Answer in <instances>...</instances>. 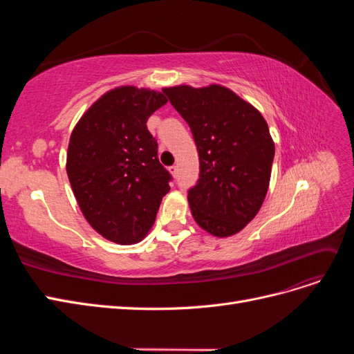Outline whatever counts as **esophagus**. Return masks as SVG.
Returning <instances> with one entry per match:
<instances>
[{"mask_svg": "<svg viewBox=\"0 0 354 354\" xmlns=\"http://www.w3.org/2000/svg\"><path fill=\"white\" fill-rule=\"evenodd\" d=\"M168 171L171 173V176H173V177H177V174H178V167H177V165H173V167H169V168H168Z\"/></svg>", "mask_w": 354, "mask_h": 354, "instance_id": "34e87169", "label": "esophagus"}]
</instances>
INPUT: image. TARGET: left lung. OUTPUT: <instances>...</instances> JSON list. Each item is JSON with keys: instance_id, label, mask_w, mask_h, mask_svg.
Here are the masks:
<instances>
[{"instance_id": "obj_1", "label": "left lung", "mask_w": 354, "mask_h": 354, "mask_svg": "<svg viewBox=\"0 0 354 354\" xmlns=\"http://www.w3.org/2000/svg\"><path fill=\"white\" fill-rule=\"evenodd\" d=\"M162 91L189 124L199 153V180L189 190L190 212L212 236L241 232L260 211L270 183L274 142L263 115L218 84Z\"/></svg>"}]
</instances>
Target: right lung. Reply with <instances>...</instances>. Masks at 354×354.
<instances>
[{
    "mask_svg": "<svg viewBox=\"0 0 354 354\" xmlns=\"http://www.w3.org/2000/svg\"><path fill=\"white\" fill-rule=\"evenodd\" d=\"M164 93L121 85L104 93L72 130L66 171L80 209L104 239L140 242L152 229L171 176L158 159L147 120Z\"/></svg>",
    "mask_w": 354,
    "mask_h": 354,
    "instance_id": "1",
    "label": "right lung"
}]
</instances>
